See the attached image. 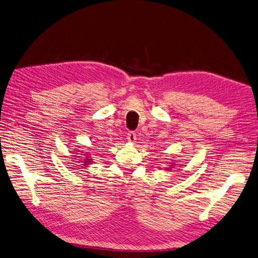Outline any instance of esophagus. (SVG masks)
Listing matches in <instances>:
<instances>
[{"instance_id": "obj_1", "label": "esophagus", "mask_w": 258, "mask_h": 258, "mask_svg": "<svg viewBox=\"0 0 258 258\" xmlns=\"http://www.w3.org/2000/svg\"><path fill=\"white\" fill-rule=\"evenodd\" d=\"M127 141L130 143H135L136 142V134L134 133V132H130V133L127 134Z\"/></svg>"}]
</instances>
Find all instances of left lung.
Returning <instances> with one entry per match:
<instances>
[{
    "mask_svg": "<svg viewBox=\"0 0 258 258\" xmlns=\"http://www.w3.org/2000/svg\"><path fill=\"white\" fill-rule=\"evenodd\" d=\"M175 165H176V164H173V165H171V166L169 167V168H166V170H168V171H170V170H171V168H172V167H173V166H175Z\"/></svg>",
    "mask_w": 258,
    "mask_h": 258,
    "instance_id": "8db88e82",
    "label": "left lung"
}]
</instances>
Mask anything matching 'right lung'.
Listing matches in <instances>:
<instances>
[{
    "label": "right lung",
    "mask_w": 258,
    "mask_h": 258,
    "mask_svg": "<svg viewBox=\"0 0 258 258\" xmlns=\"http://www.w3.org/2000/svg\"><path fill=\"white\" fill-rule=\"evenodd\" d=\"M83 155H85V156H86V157H83V158H85V159H83V161H82L83 165L88 166L90 164H92V159H91V157H90V155L86 154V153L83 154ZM74 157H81V156H77V155H74Z\"/></svg>",
    "instance_id": "obj_1"
}]
</instances>
